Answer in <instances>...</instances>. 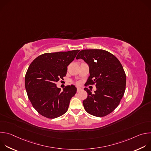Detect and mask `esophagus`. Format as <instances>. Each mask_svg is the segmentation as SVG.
Here are the masks:
<instances>
[{"label": "esophagus", "mask_w": 151, "mask_h": 151, "mask_svg": "<svg viewBox=\"0 0 151 151\" xmlns=\"http://www.w3.org/2000/svg\"><path fill=\"white\" fill-rule=\"evenodd\" d=\"M82 90V89L81 88H77V92H79L80 91H81Z\"/></svg>", "instance_id": "esophagus-1"}]
</instances>
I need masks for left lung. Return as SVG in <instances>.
Segmentation results:
<instances>
[{"instance_id": "left-lung-1", "label": "left lung", "mask_w": 151, "mask_h": 151, "mask_svg": "<svg viewBox=\"0 0 151 151\" xmlns=\"http://www.w3.org/2000/svg\"><path fill=\"white\" fill-rule=\"evenodd\" d=\"M82 59L89 66L90 76L87 85L96 83V91L88 93L83 101L85 110L97 117L104 116L113 112L122 99L126 85V75L118 59L103 50H83L76 58Z\"/></svg>"}]
</instances>
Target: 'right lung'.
<instances>
[{
	"label": "right lung",
	"instance_id": "add662e5",
	"mask_svg": "<svg viewBox=\"0 0 151 151\" xmlns=\"http://www.w3.org/2000/svg\"><path fill=\"white\" fill-rule=\"evenodd\" d=\"M79 51L45 53L30 64L25 76V87L33 107L41 115L53 119L68 110L77 88L71 85L61 91L55 82L66 75L67 67Z\"/></svg>",
	"mask_w": 151,
	"mask_h": 151
}]
</instances>
